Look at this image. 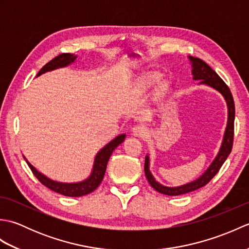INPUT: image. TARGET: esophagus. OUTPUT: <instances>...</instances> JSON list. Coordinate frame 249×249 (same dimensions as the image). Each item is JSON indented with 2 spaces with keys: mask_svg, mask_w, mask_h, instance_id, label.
I'll return each instance as SVG.
<instances>
[{
  "mask_svg": "<svg viewBox=\"0 0 249 249\" xmlns=\"http://www.w3.org/2000/svg\"><path fill=\"white\" fill-rule=\"evenodd\" d=\"M146 127L143 125L138 124V125H135L133 129H131V133L135 137H144L146 135Z\"/></svg>",
  "mask_w": 249,
  "mask_h": 249,
  "instance_id": "34e87169",
  "label": "esophagus"
}]
</instances>
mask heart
Wrapping results in <instances>:
<instances>
[{"label": "heart", "instance_id": "obj_1", "mask_svg": "<svg viewBox=\"0 0 249 249\" xmlns=\"http://www.w3.org/2000/svg\"><path fill=\"white\" fill-rule=\"evenodd\" d=\"M154 80H155V77L154 76H149V77H146L145 80L142 81V84H144V86H145V84L151 83V82H153Z\"/></svg>", "mask_w": 249, "mask_h": 249}]
</instances>
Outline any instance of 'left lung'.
Listing matches in <instances>:
<instances>
[{
	"instance_id": "obj_1",
	"label": "left lung",
	"mask_w": 249,
	"mask_h": 249,
	"mask_svg": "<svg viewBox=\"0 0 249 249\" xmlns=\"http://www.w3.org/2000/svg\"><path fill=\"white\" fill-rule=\"evenodd\" d=\"M188 59L192 63V73L194 80H199L200 84H205L211 88L215 89L216 91H218L221 95H223L227 107H228V122H227V127L224 135L223 143L219 149L218 154L216 155L215 160L211 163L210 167L206 169L205 172L200 176L197 179H195L193 182H189L187 184L181 185V186L177 187H168L163 186L160 183H158L155 178L153 177V174L150 171V158L149 155L145 156L144 161V172L147 181L151 184V186L154 188L156 192L160 193L162 195L167 196H179L184 195L190 192H194L196 189H199L203 187L204 185L208 184L211 179H212L215 174L219 171L220 167L223 166V163L226 161L227 157L229 156L232 150V145H233V135H234V116H235V108H234V102L233 97L228 86L221 80V78L213 71L204 61L198 57L188 56Z\"/></svg>"
}]
</instances>
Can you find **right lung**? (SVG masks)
<instances>
[{
  "label": "right lung",
  "instance_id": "right-lung-1",
  "mask_svg": "<svg viewBox=\"0 0 249 249\" xmlns=\"http://www.w3.org/2000/svg\"><path fill=\"white\" fill-rule=\"evenodd\" d=\"M76 59H77V55L71 54V53H62L60 55H57L41 68V70L38 71V73H37V77L47 71H54L56 68L65 67L67 65H70L71 63L75 62ZM125 137H126L125 134H122L118 137H115L113 140H111L108 144H106L103 149L97 153L96 156H95L93 169H92L91 174H89V177L84 179V181L78 182V183H62V182L53 181V179L44 176L43 173L37 171L36 169L25 160V157L24 156L23 157L26 160V162H28V165L34 176L41 184L45 185L46 187H48L49 189L53 190V192L57 194L67 196V197H81V196L88 195L89 193L94 192V190L99 186V184L102 183L104 178L106 168H107V163L111 154H112V152L114 151L115 147L124 141Z\"/></svg>",
  "mask_w": 249,
  "mask_h": 249
}]
</instances>
